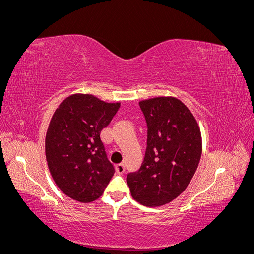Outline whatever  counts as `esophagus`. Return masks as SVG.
<instances>
[{"label": "esophagus", "mask_w": 254, "mask_h": 254, "mask_svg": "<svg viewBox=\"0 0 254 254\" xmlns=\"http://www.w3.org/2000/svg\"><path fill=\"white\" fill-rule=\"evenodd\" d=\"M115 170H117V173L118 174H124L125 173V165L123 163H120V164H117L115 165Z\"/></svg>", "instance_id": "1"}]
</instances>
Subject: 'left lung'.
<instances>
[{"label":"left lung","instance_id":"left-lung-1","mask_svg":"<svg viewBox=\"0 0 254 254\" xmlns=\"http://www.w3.org/2000/svg\"><path fill=\"white\" fill-rule=\"evenodd\" d=\"M147 123V148L140 170L127 175L134 200L161 206L183 193L202 152L197 121L180 99L161 96L139 103Z\"/></svg>","mask_w":254,"mask_h":254}]
</instances>
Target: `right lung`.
Segmentation results:
<instances>
[{
    "label": "right lung",
    "mask_w": 254,
    "mask_h": 254,
    "mask_svg": "<svg viewBox=\"0 0 254 254\" xmlns=\"http://www.w3.org/2000/svg\"><path fill=\"white\" fill-rule=\"evenodd\" d=\"M120 106L78 93L66 97L53 114L45 136V156L57 187L74 200H96L114 175L101 132Z\"/></svg>",
    "instance_id": "obj_1"
}]
</instances>
